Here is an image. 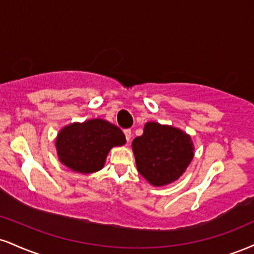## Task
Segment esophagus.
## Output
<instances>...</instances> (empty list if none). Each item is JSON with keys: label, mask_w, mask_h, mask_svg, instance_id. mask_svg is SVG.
<instances>
[{"label": "esophagus", "mask_w": 254, "mask_h": 254, "mask_svg": "<svg viewBox=\"0 0 254 254\" xmlns=\"http://www.w3.org/2000/svg\"><path fill=\"white\" fill-rule=\"evenodd\" d=\"M124 133H125V138H127V142H130V139H131V130L130 129L124 130Z\"/></svg>", "instance_id": "34e87169"}]
</instances>
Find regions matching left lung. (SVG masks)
I'll list each match as a JSON object with an SVG mask.
<instances>
[{
    "label": "left lung",
    "instance_id": "obj_1",
    "mask_svg": "<svg viewBox=\"0 0 254 254\" xmlns=\"http://www.w3.org/2000/svg\"><path fill=\"white\" fill-rule=\"evenodd\" d=\"M138 173L155 187L175 182L194 157L190 135L172 125L148 122L143 135L132 140Z\"/></svg>",
    "mask_w": 254,
    "mask_h": 254
}]
</instances>
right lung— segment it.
Returning a JSON list of instances; mask_svg holds the SVG:
<instances>
[{
  "mask_svg": "<svg viewBox=\"0 0 254 254\" xmlns=\"http://www.w3.org/2000/svg\"><path fill=\"white\" fill-rule=\"evenodd\" d=\"M125 142V135L118 127L94 118L64 127L56 138V148L64 166L75 173L91 174L102 169L114 146H122Z\"/></svg>",
  "mask_w": 254,
  "mask_h": 254,
  "instance_id": "1",
  "label": "right lung"
}]
</instances>
